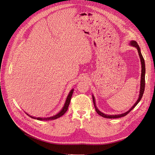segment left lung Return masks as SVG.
<instances>
[{"instance_id":"1","label":"left lung","mask_w":155,"mask_h":155,"mask_svg":"<svg viewBox=\"0 0 155 155\" xmlns=\"http://www.w3.org/2000/svg\"><path fill=\"white\" fill-rule=\"evenodd\" d=\"M129 45L133 46V47H134L137 49L138 50V55H139V57L140 59V61H141V64H142V70H141V79H140V92H139V96H138V98L137 101H136L135 104L133 105V106L130 108V109L127 110V112H124V113L122 114H114V115H108L106 114L103 113L101 112L99 109H97V107L96 106V100H95V97L94 96V95H92V100H93V103H94V107H95V109L97 113L99 114L100 116L104 117V118H121V117H123L126 116L127 114L129 112L132 110L134 107L136 105H137V104L139 103V101L141 100L142 97L143 96V92H144V90H145V61H144V59L143 56L142 55L141 53V51H140V48L139 47V45H138V43L136 42L135 41H130V43Z\"/></svg>"}]
</instances>
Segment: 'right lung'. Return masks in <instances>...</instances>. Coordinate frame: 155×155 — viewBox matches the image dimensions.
Wrapping results in <instances>:
<instances>
[{
	"instance_id": "add662e5",
	"label": "right lung",
	"mask_w": 155,
	"mask_h": 155,
	"mask_svg": "<svg viewBox=\"0 0 155 155\" xmlns=\"http://www.w3.org/2000/svg\"><path fill=\"white\" fill-rule=\"evenodd\" d=\"M73 92H74V89H72V90L70 91L69 94H68L67 97L66 101H65V103H64V106L62 108V109L61 110L58 114H56L54 116L48 117V118H39V117H38V118H36V117L30 116V114H27V113H26V114L28 115L30 117H31V118H34V119H35V120H45V121L46 120H46H55V119H57V118H59V117L62 116L65 113V112L67 111L68 106H69V104H70V100H71V97L72 96Z\"/></svg>"
}]
</instances>
